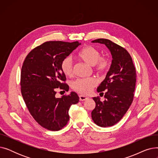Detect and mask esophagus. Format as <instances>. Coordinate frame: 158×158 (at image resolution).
Wrapping results in <instances>:
<instances>
[{
    "label": "esophagus",
    "instance_id": "1",
    "mask_svg": "<svg viewBox=\"0 0 158 158\" xmlns=\"http://www.w3.org/2000/svg\"><path fill=\"white\" fill-rule=\"evenodd\" d=\"M79 97V100H80L81 101H85V100H86V99L88 98V97L85 96V95H80Z\"/></svg>",
    "mask_w": 158,
    "mask_h": 158
}]
</instances>
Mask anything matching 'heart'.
Listing matches in <instances>:
<instances>
[{"mask_svg":"<svg viewBox=\"0 0 158 158\" xmlns=\"http://www.w3.org/2000/svg\"><path fill=\"white\" fill-rule=\"evenodd\" d=\"M78 57L87 64L94 66L97 73H106L111 67V61L110 58L101 57V52L92 46H87L78 53ZM73 61L71 56L64 57L61 63V69L66 76H71L73 73ZM97 82L93 77L79 78L73 81L72 88L76 92L88 94L97 85Z\"/></svg>","mask_w":158,"mask_h":158,"instance_id":"heart-1","label":"heart"}]
</instances>
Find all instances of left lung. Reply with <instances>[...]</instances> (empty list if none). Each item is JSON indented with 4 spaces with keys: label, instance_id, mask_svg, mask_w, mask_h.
Returning a JSON list of instances; mask_svg holds the SVG:
<instances>
[{
    "label": "left lung",
    "instance_id": "left-lung-1",
    "mask_svg": "<svg viewBox=\"0 0 158 158\" xmlns=\"http://www.w3.org/2000/svg\"><path fill=\"white\" fill-rule=\"evenodd\" d=\"M92 42L104 44L113 58L110 70L97 89L104 95L105 100L102 101L99 97H94L96 104L92 111V120L97 126L110 127L122 118L133 101L136 69L129 53L122 47L103 38Z\"/></svg>",
    "mask_w": 158,
    "mask_h": 158
}]
</instances>
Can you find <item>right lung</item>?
<instances>
[{
	"label": "right lung",
	"instance_id": "obj_1",
	"mask_svg": "<svg viewBox=\"0 0 158 158\" xmlns=\"http://www.w3.org/2000/svg\"><path fill=\"white\" fill-rule=\"evenodd\" d=\"M81 43L50 41L36 47L27 54L21 70V93L27 109L40 125L50 131H59L67 124L69 111L77 104L76 92L56 97L60 88L69 91L61 63Z\"/></svg>",
	"mask_w": 158,
	"mask_h": 158
}]
</instances>
